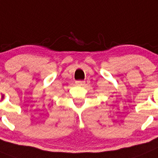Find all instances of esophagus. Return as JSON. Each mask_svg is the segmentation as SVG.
<instances>
[{"label":"esophagus","mask_w":158,"mask_h":158,"mask_svg":"<svg viewBox=\"0 0 158 158\" xmlns=\"http://www.w3.org/2000/svg\"><path fill=\"white\" fill-rule=\"evenodd\" d=\"M76 85H83L85 83V81H82V80L76 81Z\"/></svg>","instance_id":"34e87169"}]
</instances>
